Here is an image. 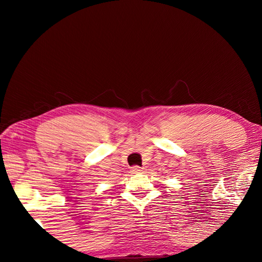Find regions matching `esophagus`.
<instances>
[{
	"mask_svg": "<svg viewBox=\"0 0 262 262\" xmlns=\"http://www.w3.org/2000/svg\"><path fill=\"white\" fill-rule=\"evenodd\" d=\"M143 171V168H142L141 166H133L132 167V172L133 173H140V172Z\"/></svg>",
	"mask_w": 262,
	"mask_h": 262,
	"instance_id": "obj_1",
	"label": "esophagus"
}]
</instances>
